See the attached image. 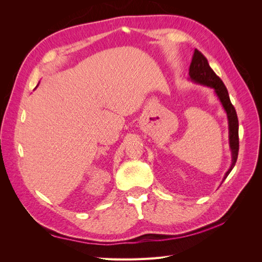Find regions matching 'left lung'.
Returning <instances> with one entry per match:
<instances>
[{
  "mask_svg": "<svg viewBox=\"0 0 262 262\" xmlns=\"http://www.w3.org/2000/svg\"><path fill=\"white\" fill-rule=\"evenodd\" d=\"M189 78L196 84H201L204 86H209L215 92L216 96L222 102L224 110L227 114L228 119V130H229V147L232 152V165L229 169L226 171L223 181L232 171L237 161L239 149V139H238V118H237L236 110L232 105L229 95L226 90L224 83L222 82L221 78L214 73V71L209 66L207 58L199 51L194 50L191 64L189 68Z\"/></svg>",
  "mask_w": 262,
  "mask_h": 262,
  "instance_id": "1",
  "label": "left lung"
}]
</instances>
